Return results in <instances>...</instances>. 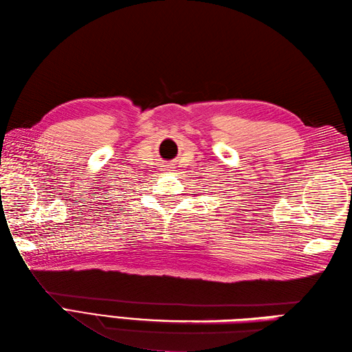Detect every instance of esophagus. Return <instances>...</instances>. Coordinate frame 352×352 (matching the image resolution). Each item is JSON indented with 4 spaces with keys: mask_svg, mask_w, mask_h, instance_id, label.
<instances>
[{
    "mask_svg": "<svg viewBox=\"0 0 352 352\" xmlns=\"http://www.w3.org/2000/svg\"><path fill=\"white\" fill-rule=\"evenodd\" d=\"M166 169H169V171H173V169H174V165H173V164H168V165H166Z\"/></svg>",
    "mask_w": 352,
    "mask_h": 352,
    "instance_id": "1",
    "label": "esophagus"
}]
</instances>
